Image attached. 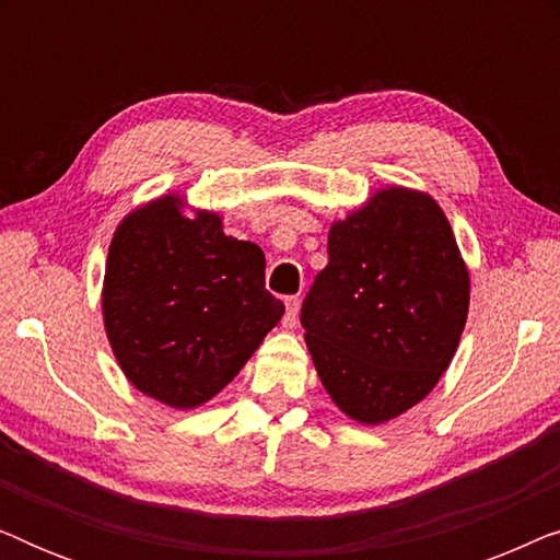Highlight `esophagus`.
I'll return each instance as SVG.
<instances>
[{"label": "esophagus", "mask_w": 560, "mask_h": 560, "mask_svg": "<svg viewBox=\"0 0 560 560\" xmlns=\"http://www.w3.org/2000/svg\"><path fill=\"white\" fill-rule=\"evenodd\" d=\"M285 318H282V324H285L288 328H293L298 324V311H301V298L298 295H290L285 301Z\"/></svg>", "instance_id": "34e87169"}]
</instances>
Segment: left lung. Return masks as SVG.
<instances>
[{
    "instance_id": "left-lung-1",
    "label": "left lung",
    "mask_w": 560,
    "mask_h": 560,
    "mask_svg": "<svg viewBox=\"0 0 560 560\" xmlns=\"http://www.w3.org/2000/svg\"><path fill=\"white\" fill-rule=\"evenodd\" d=\"M466 313L469 272L446 213L431 196L387 188L331 226L301 324L331 400L377 425L435 387Z\"/></svg>"
}]
</instances>
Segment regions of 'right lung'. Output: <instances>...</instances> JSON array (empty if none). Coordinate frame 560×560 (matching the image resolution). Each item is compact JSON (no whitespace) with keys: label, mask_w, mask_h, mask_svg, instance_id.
I'll use <instances>...</instances> for the list:
<instances>
[{"label":"right lung","mask_w":560,"mask_h":560,"mask_svg":"<svg viewBox=\"0 0 560 560\" xmlns=\"http://www.w3.org/2000/svg\"><path fill=\"white\" fill-rule=\"evenodd\" d=\"M163 196L114 232L104 275V326L140 393L196 408L232 382L285 305L265 288L257 244L221 232L217 213H180Z\"/></svg>","instance_id":"add662e5"}]
</instances>
